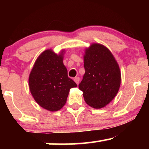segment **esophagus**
<instances>
[{
    "mask_svg": "<svg viewBox=\"0 0 149 149\" xmlns=\"http://www.w3.org/2000/svg\"><path fill=\"white\" fill-rule=\"evenodd\" d=\"M74 82L76 83L77 85H78L79 83V81H80V78H79V77H75V78L74 79Z\"/></svg>",
    "mask_w": 149,
    "mask_h": 149,
    "instance_id": "esophagus-1",
    "label": "esophagus"
}]
</instances>
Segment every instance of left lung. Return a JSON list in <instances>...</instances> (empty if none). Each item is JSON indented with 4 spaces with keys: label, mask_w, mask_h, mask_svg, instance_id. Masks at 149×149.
Segmentation results:
<instances>
[{
    "label": "left lung",
    "mask_w": 149,
    "mask_h": 149,
    "mask_svg": "<svg viewBox=\"0 0 149 149\" xmlns=\"http://www.w3.org/2000/svg\"><path fill=\"white\" fill-rule=\"evenodd\" d=\"M85 73L79 83V89L87 104L101 109L116 96L121 85V72L113 55L101 44H91L85 49Z\"/></svg>",
    "instance_id": "obj_1"
}]
</instances>
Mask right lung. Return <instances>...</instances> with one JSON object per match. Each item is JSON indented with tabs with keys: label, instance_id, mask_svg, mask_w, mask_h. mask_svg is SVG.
I'll return each mask as SVG.
<instances>
[{
	"label": "right lung",
	"instance_id": "right-lung-1",
	"mask_svg": "<svg viewBox=\"0 0 149 149\" xmlns=\"http://www.w3.org/2000/svg\"><path fill=\"white\" fill-rule=\"evenodd\" d=\"M64 50L57 54L47 49L36 59L29 75V88L38 105L49 111L60 110L66 104L70 89L77 85L68 77L63 64Z\"/></svg>",
	"mask_w": 149,
	"mask_h": 149
}]
</instances>
